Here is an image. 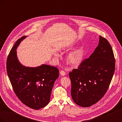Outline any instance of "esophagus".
<instances>
[{"label": "esophagus", "mask_w": 122, "mask_h": 122, "mask_svg": "<svg viewBox=\"0 0 122 122\" xmlns=\"http://www.w3.org/2000/svg\"><path fill=\"white\" fill-rule=\"evenodd\" d=\"M60 73L62 76H65L66 75V72H65V71H64V70H61L60 72Z\"/></svg>", "instance_id": "esophagus-1"}]
</instances>
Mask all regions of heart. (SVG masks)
I'll return each instance as SVG.
<instances>
[{
  "label": "heart",
  "instance_id": "heart-1",
  "mask_svg": "<svg viewBox=\"0 0 122 122\" xmlns=\"http://www.w3.org/2000/svg\"><path fill=\"white\" fill-rule=\"evenodd\" d=\"M83 56V53L82 50H77L70 53L67 57L68 63L70 65L77 66L79 65Z\"/></svg>",
  "mask_w": 122,
  "mask_h": 122
}]
</instances>
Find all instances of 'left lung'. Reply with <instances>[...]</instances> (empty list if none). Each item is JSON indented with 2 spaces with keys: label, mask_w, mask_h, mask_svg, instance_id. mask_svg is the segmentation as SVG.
I'll list each match as a JSON object with an SVG mask.
<instances>
[{
  "label": "left lung",
  "mask_w": 122,
  "mask_h": 122,
  "mask_svg": "<svg viewBox=\"0 0 122 122\" xmlns=\"http://www.w3.org/2000/svg\"><path fill=\"white\" fill-rule=\"evenodd\" d=\"M99 39L98 46L90 56L69 74L73 101L84 107L95 104L104 96L115 70L111 45L105 38L100 36Z\"/></svg>",
  "instance_id": "8db88e82"
}]
</instances>
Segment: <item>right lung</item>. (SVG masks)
<instances>
[{
  "mask_svg": "<svg viewBox=\"0 0 122 122\" xmlns=\"http://www.w3.org/2000/svg\"><path fill=\"white\" fill-rule=\"evenodd\" d=\"M26 36L18 39L11 49L6 60V71L17 97L26 106L38 110L48 104L54 83L59 76V70L46 65L29 68L20 64L16 48Z\"/></svg>",
  "mask_w": 122,
  "mask_h": 122,
  "instance_id": "1",
  "label": "right lung"
}]
</instances>
